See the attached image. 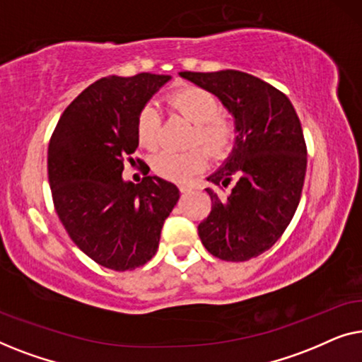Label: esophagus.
Listing matches in <instances>:
<instances>
[{"label":"esophagus","instance_id":"34e87169","mask_svg":"<svg viewBox=\"0 0 362 362\" xmlns=\"http://www.w3.org/2000/svg\"><path fill=\"white\" fill-rule=\"evenodd\" d=\"M180 191L182 192V194H187V192L192 191V186H189V185H180Z\"/></svg>","mask_w":362,"mask_h":362}]
</instances>
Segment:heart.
Returning a JSON list of instances; mask_svg holds the SVG:
<instances>
[{"label": "heart", "mask_w": 362, "mask_h": 362, "mask_svg": "<svg viewBox=\"0 0 362 362\" xmlns=\"http://www.w3.org/2000/svg\"><path fill=\"white\" fill-rule=\"evenodd\" d=\"M170 105L194 123L191 145H202L214 158L226 156L232 150L237 138V123L230 117L221 115L219 100L211 92L199 87L182 88L170 97ZM160 127L161 112L153 103H146L136 117L140 145L148 150L156 148L160 143ZM206 158V153L199 148L185 153L166 150L153 158V170L166 180L189 181L204 170Z\"/></svg>", "instance_id": "1"}]
</instances>
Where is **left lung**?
I'll use <instances>...</instances> for the list:
<instances>
[{"instance_id":"1","label":"left lung","mask_w":362,"mask_h":362,"mask_svg":"<svg viewBox=\"0 0 362 362\" xmlns=\"http://www.w3.org/2000/svg\"><path fill=\"white\" fill-rule=\"evenodd\" d=\"M219 98L237 123L230 155L207 176L212 209L202 221V245L217 259L245 262L280 239L298 207L306 145L288 97L240 71L180 72ZM230 189L227 190L226 187Z\"/></svg>"}]
</instances>
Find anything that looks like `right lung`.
I'll list each match as a JSON object with an SVG mask.
<instances>
[{
	"label": "right lung",
	"instance_id": "1",
	"mask_svg": "<svg viewBox=\"0 0 362 362\" xmlns=\"http://www.w3.org/2000/svg\"><path fill=\"white\" fill-rule=\"evenodd\" d=\"M170 81L143 72L93 82L64 110L49 141L59 219L83 254L110 270H133L153 259L163 222L180 199V189L163 177L133 185L122 176L138 148V112Z\"/></svg>",
	"mask_w": 362,
	"mask_h": 362
}]
</instances>
